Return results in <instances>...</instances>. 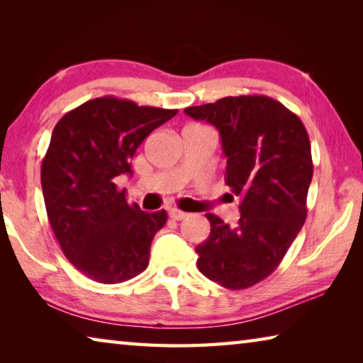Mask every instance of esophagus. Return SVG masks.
Here are the masks:
<instances>
[{
  "label": "esophagus",
  "instance_id": "obj_1",
  "mask_svg": "<svg viewBox=\"0 0 363 363\" xmlns=\"http://www.w3.org/2000/svg\"><path fill=\"white\" fill-rule=\"evenodd\" d=\"M168 214H169V218L174 219V220H182V219L187 218V213L177 210V208H171V210L168 211Z\"/></svg>",
  "mask_w": 363,
  "mask_h": 363
}]
</instances>
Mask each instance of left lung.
Listing matches in <instances>:
<instances>
[{"mask_svg": "<svg viewBox=\"0 0 363 363\" xmlns=\"http://www.w3.org/2000/svg\"><path fill=\"white\" fill-rule=\"evenodd\" d=\"M184 112L219 131L225 184L242 199L237 225L206 213L211 232L195 248L196 267L229 290L250 288L279 267L306 220L314 173L309 136L267 96L223 97Z\"/></svg>", "mask_w": 363, "mask_h": 363, "instance_id": "8db88e82", "label": "left lung"}]
</instances>
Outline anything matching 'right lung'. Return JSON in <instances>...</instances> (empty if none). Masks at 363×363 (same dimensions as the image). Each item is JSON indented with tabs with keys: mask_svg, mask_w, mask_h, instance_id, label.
Listing matches in <instances>:
<instances>
[{
	"mask_svg": "<svg viewBox=\"0 0 363 363\" xmlns=\"http://www.w3.org/2000/svg\"><path fill=\"white\" fill-rule=\"evenodd\" d=\"M176 113L107 96L70 110L54 128L41 163L43 196L60 248L86 277L121 284L149 266L168 214L128 205L115 179L133 174L138 147Z\"/></svg>",
	"mask_w": 363,
	"mask_h": 363,
	"instance_id": "add662e5",
	"label": "right lung"
}]
</instances>
